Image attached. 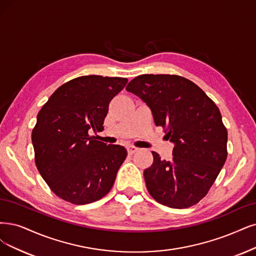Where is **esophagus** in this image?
Listing matches in <instances>:
<instances>
[{
    "label": "esophagus",
    "instance_id": "1",
    "mask_svg": "<svg viewBox=\"0 0 256 256\" xmlns=\"http://www.w3.org/2000/svg\"><path fill=\"white\" fill-rule=\"evenodd\" d=\"M126 150H128V153L130 155H133L134 153H136L137 150H138V148H137L136 146H128L126 148Z\"/></svg>",
    "mask_w": 256,
    "mask_h": 256
}]
</instances>
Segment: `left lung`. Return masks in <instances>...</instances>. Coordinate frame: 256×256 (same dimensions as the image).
Wrapping results in <instances>:
<instances>
[{
	"instance_id": "8db88e82",
	"label": "left lung",
	"mask_w": 256,
	"mask_h": 256,
	"mask_svg": "<svg viewBox=\"0 0 256 256\" xmlns=\"http://www.w3.org/2000/svg\"><path fill=\"white\" fill-rule=\"evenodd\" d=\"M126 90L148 104L155 124L175 144L171 162L152 152L154 162L144 173L148 193L175 209L200 202L228 156L220 108L200 86L177 74H140Z\"/></svg>"
}]
</instances>
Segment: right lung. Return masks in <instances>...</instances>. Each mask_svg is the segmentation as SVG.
<instances>
[{
    "label": "right lung",
    "mask_w": 256,
    "mask_h": 256,
    "mask_svg": "<svg viewBox=\"0 0 256 256\" xmlns=\"http://www.w3.org/2000/svg\"><path fill=\"white\" fill-rule=\"evenodd\" d=\"M126 78L82 76L64 83L36 116L32 141L34 162L50 190L61 200L86 204L101 200L115 182L128 152L98 141L112 99Z\"/></svg>",
    "instance_id": "obj_1"
}]
</instances>
